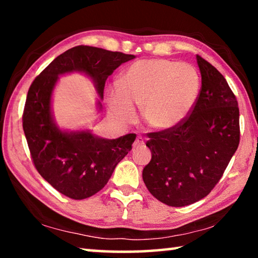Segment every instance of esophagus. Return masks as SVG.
I'll return each instance as SVG.
<instances>
[{
  "label": "esophagus",
  "instance_id": "1",
  "mask_svg": "<svg viewBox=\"0 0 258 258\" xmlns=\"http://www.w3.org/2000/svg\"><path fill=\"white\" fill-rule=\"evenodd\" d=\"M143 146H145V141H143V139L141 137L137 138V140H135L134 143H133L134 149H138V148H141Z\"/></svg>",
  "mask_w": 258,
  "mask_h": 258
}]
</instances>
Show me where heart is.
Instances as JSON below:
<instances>
[{"label":"heart","mask_w":258,"mask_h":258,"mask_svg":"<svg viewBox=\"0 0 258 258\" xmlns=\"http://www.w3.org/2000/svg\"><path fill=\"white\" fill-rule=\"evenodd\" d=\"M200 90L194 66L168 59L138 60L119 76V85L107 93L108 107L117 120L130 123L141 106L145 123L155 131L177 127L189 116Z\"/></svg>","instance_id":"b5f03b06"}]
</instances>
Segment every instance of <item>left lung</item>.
Masks as SVG:
<instances>
[{
    "label": "left lung",
    "mask_w": 258,
    "mask_h": 258,
    "mask_svg": "<svg viewBox=\"0 0 258 258\" xmlns=\"http://www.w3.org/2000/svg\"><path fill=\"white\" fill-rule=\"evenodd\" d=\"M202 90L191 115L175 128L150 133L151 160L142 172L150 194L172 207L191 205L213 190L237 151L239 108L223 75L197 55Z\"/></svg>",
    "instance_id": "left-lung-1"
}]
</instances>
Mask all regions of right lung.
Returning a JSON list of instances; mask_svg holds the SVG:
<instances>
[{
  "mask_svg": "<svg viewBox=\"0 0 258 258\" xmlns=\"http://www.w3.org/2000/svg\"><path fill=\"white\" fill-rule=\"evenodd\" d=\"M134 58L100 47L75 46L56 56L30 85L23 116L25 137L35 167L60 194L81 200L99 192L132 149L135 134L109 140L97 137L89 128L59 127L52 109L59 77L73 73L89 77L98 93L100 112L107 78Z\"/></svg>",
  "mask_w": 258,
  "mask_h": 258,
  "instance_id": "add662e5",
  "label": "right lung"
}]
</instances>
